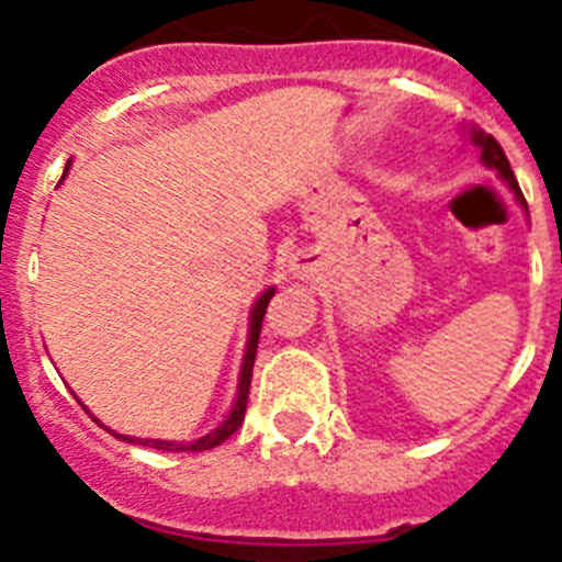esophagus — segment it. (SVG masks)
I'll return each mask as SVG.
<instances>
[{"label":"esophagus","instance_id":"1","mask_svg":"<svg viewBox=\"0 0 562 562\" xmlns=\"http://www.w3.org/2000/svg\"><path fill=\"white\" fill-rule=\"evenodd\" d=\"M288 271L296 277V280H308L314 274V262H311L308 254H294L291 262H288Z\"/></svg>","mask_w":562,"mask_h":562}]
</instances>
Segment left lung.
Instances as JSON below:
<instances>
[{"label": "left lung", "instance_id": "left-lung-1", "mask_svg": "<svg viewBox=\"0 0 562 562\" xmlns=\"http://www.w3.org/2000/svg\"><path fill=\"white\" fill-rule=\"evenodd\" d=\"M463 133L470 135V144L477 146V153H481V160H484L486 169H495L497 178L504 180L506 187L512 189V194H515V200L520 203V206L526 209V200H524V192H520V187H517L515 180V172H512L509 160H506L504 149H501V144H497L492 135H486L484 130H477V126H463ZM526 214H529V209H526Z\"/></svg>", "mask_w": 562, "mask_h": 562}]
</instances>
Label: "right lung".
<instances>
[{"label":"right lung","instance_id":"obj_1","mask_svg":"<svg viewBox=\"0 0 562 562\" xmlns=\"http://www.w3.org/2000/svg\"><path fill=\"white\" fill-rule=\"evenodd\" d=\"M67 169H70V160H67L65 166V175H61V180L67 178ZM277 288L268 285L266 291H262L260 296H257V302L251 305V314H248V339H246V353H243V364H240V379H237V396H234L232 402V409H228V416L223 418L217 427L209 432V436L198 438V441H160V438H133V436H121V432H115V429H110L112 436L121 438V441L126 443H140V447H155V450H166V452H203V450H212V447H217V443L226 441L228 436H234L237 432V427L243 424V416H246V404H248V387H251V370H254V356H257V341H260V328H262V316H266V308L268 302H271V296H274ZM85 407V404H81ZM87 409V407H85ZM90 413V409H87ZM95 418V416H92ZM99 422V418H95ZM101 424V422H99ZM104 427V424H101Z\"/></svg>","mask_w":562,"mask_h":562}]
</instances>
